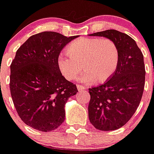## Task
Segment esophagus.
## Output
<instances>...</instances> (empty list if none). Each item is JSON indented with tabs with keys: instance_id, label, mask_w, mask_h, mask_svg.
Here are the masks:
<instances>
[{
	"instance_id": "1",
	"label": "esophagus",
	"mask_w": 154,
	"mask_h": 154,
	"mask_svg": "<svg viewBox=\"0 0 154 154\" xmlns=\"http://www.w3.org/2000/svg\"><path fill=\"white\" fill-rule=\"evenodd\" d=\"M77 89L79 90V91H83V90H85V89H86V88H85L84 86H80V85H77Z\"/></svg>"
}]
</instances>
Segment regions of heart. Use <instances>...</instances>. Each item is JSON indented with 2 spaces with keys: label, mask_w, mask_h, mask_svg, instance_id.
Wrapping results in <instances>:
<instances>
[{
  "label": "heart",
  "mask_w": 154,
  "mask_h": 154,
  "mask_svg": "<svg viewBox=\"0 0 154 154\" xmlns=\"http://www.w3.org/2000/svg\"><path fill=\"white\" fill-rule=\"evenodd\" d=\"M68 56L60 55L57 63L62 74L71 81L81 71L80 80L91 83L108 80L117 70L119 50L116 43L109 38H80L70 43L66 48Z\"/></svg>",
  "instance_id": "1"
}]
</instances>
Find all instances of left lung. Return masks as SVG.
Segmentation results:
<instances>
[{
    "mask_svg": "<svg viewBox=\"0 0 154 154\" xmlns=\"http://www.w3.org/2000/svg\"><path fill=\"white\" fill-rule=\"evenodd\" d=\"M89 35L111 39L119 50L115 74L103 85L88 88L91 99L88 108V119L96 129L117 130L131 119L140 103L145 80L143 54L134 39L116 29Z\"/></svg>",
    "mask_w": 154,
    "mask_h": 154,
    "instance_id": "left-lung-1",
    "label": "left lung"
}]
</instances>
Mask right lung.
Returning a JSON list of instances; mask_svg holds the SVG:
<instances>
[{
	"label": "right lung",
	"instance_id": "add662e5",
	"mask_svg": "<svg viewBox=\"0 0 154 154\" xmlns=\"http://www.w3.org/2000/svg\"><path fill=\"white\" fill-rule=\"evenodd\" d=\"M78 35L45 31L30 36L17 51L10 66V92L16 111L27 125L48 132L65 120V105L77 94L58 67L59 55Z\"/></svg>",
	"mask_w": 154,
	"mask_h": 154
}]
</instances>
